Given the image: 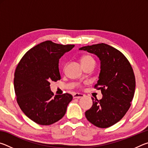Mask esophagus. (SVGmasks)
<instances>
[{"label": "esophagus", "instance_id": "1", "mask_svg": "<svg viewBox=\"0 0 148 148\" xmlns=\"http://www.w3.org/2000/svg\"><path fill=\"white\" fill-rule=\"evenodd\" d=\"M84 97V95L83 94H81V93H78V92H76V93H74L73 95V98L74 99H82Z\"/></svg>", "mask_w": 148, "mask_h": 148}]
</instances>
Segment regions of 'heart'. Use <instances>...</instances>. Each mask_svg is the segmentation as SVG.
I'll use <instances>...</instances> for the list:
<instances>
[{"mask_svg":"<svg viewBox=\"0 0 148 148\" xmlns=\"http://www.w3.org/2000/svg\"><path fill=\"white\" fill-rule=\"evenodd\" d=\"M91 62H95L93 58L91 56H89V55H86L82 57L81 59V63L82 65L87 64Z\"/></svg>","mask_w":148,"mask_h":148,"instance_id":"obj_1","label":"heart"}]
</instances>
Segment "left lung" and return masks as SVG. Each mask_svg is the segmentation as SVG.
Returning <instances> with one entry per match:
<instances>
[{
    "instance_id": "left-lung-1",
    "label": "left lung",
    "mask_w": 148,
    "mask_h": 148,
    "mask_svg": "<svg viewBox=\"0 0 148 148\" xmlns=\"http://www.w3.org/2000/svg\"><path fill=\"white\" fill-rule=\"evenodd\" d=\"M96 55L101 61V71L95 87L101 90L102 98L94 101L86 112L88 121L99 128H107L121 120L131 106L136 82L133 70L119 50L102 43L80 47Z\"/></svg>"
}]
</instances>
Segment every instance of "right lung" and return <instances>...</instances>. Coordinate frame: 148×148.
Wrapping results in <instances>:
<instances>
[{"label":"right lung","instance_id":"add662e5","mask_svg":"<svg viewBox=\"0 0 148 148\" xmlns=\"http://www.w3.org/2000/svg\"><path fill=\"white\" fill-rule=\"evenodd\" d=\"M74 47L45 41L29 50L17 65L14 79L17 102L23 113L37 124L49 125L58 121L72 100L69 93L53 98L49 85L61 79L59 59Z\"/></svg>","mask_w":148,"mask_h":148}]
</instances>
